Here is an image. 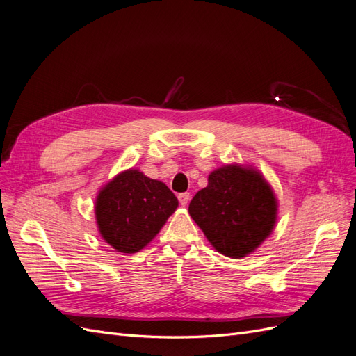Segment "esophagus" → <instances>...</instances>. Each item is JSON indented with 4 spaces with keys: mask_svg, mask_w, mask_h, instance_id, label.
<instances>
[{
    "mask_svg": "<svg viewBox=\"0 0 356 356\" xmlns=\"http://www.w3.org/2000/svg\"><path fill=\"white\" fill-rule=\"evenodd\" d=\"M178 200L181 203V207H187V203L190 202V195L188 193H181V195H178Z\"/></svg>",
    "mask_w": 356,
    "mask_h": 356,
    "instance_id": "34e87169",
    "label": "esophagus"
}]
</instances>
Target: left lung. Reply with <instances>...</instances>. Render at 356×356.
<instances>
[{
  "label": "left lung",
  "instance_id": "obj_1",
  "mask_svg": "<svg viewBox=\"0 0 356 356\" xmlns=\"http://www.w3.org/2000/svg\"><path fill=\"white\" fill-rule=\"evenodd\" d=\"M277 207L275 191L260 170L230 163L211 172L208 186L190 202L188 213L220 254L243 258L272 234Z\"/></svg>",
  "mask_w": 356,
  "mask_h": 356
}]
</instances>
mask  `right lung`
<instances>
[{
    "mask_svg": "<svg viewBox=\"0 0 356 356\" xmlns=\"http://www.w3.org/2000/svg\"><path fill=\"white\" fill-rule=\"evenodd\" d=\"M178 208L165 182L126 169L104 184L95 200L101 238L117 252L135 254L152 242Z\"/></svg>",
    "mask_w": 356,
    "mask_h": 356,
    "instance_id": "1",
    "label": "right lung"
}]
</instances>
